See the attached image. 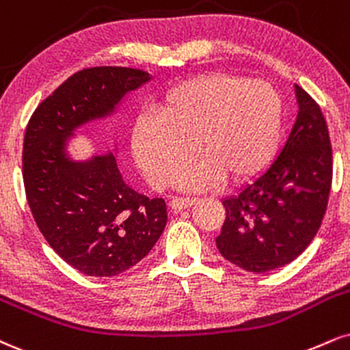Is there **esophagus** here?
<instances>
[{"mask_svg":"<svg viewBox=\"0 0 350 350\" xmlns=\"http://www.w3.org/2000/svg\"><path fill=\"white\" fill-rule=\"evenodd\" d=\"M197 202L196 197H172L170 200V205L172 210H176V212H179V210L183 208H189L191 205H193Z\"/></svg>","mask_w":350,"mask_h":350,"instance_id":"obj_1","label":"esophagus"}]
</instances>
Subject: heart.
I'll use <instances>...</instances> for the list:
<instances>
[{
    "instance_id": "b5f03b06",
    "label": "heart",
    "mask_w": 350,
    "mask_h": 350,
    "mask_svg": "<svg viewBox=\"0 0 350 350\" xmlns=\"http://www.w3.org/2000/svg\"><path fill=\"white\" fill-rule=\"evenodd\" d=\"M282 130V100L271 84L225 73L178 84L159 116L146 113L133 130V153L150 184L167 187L191 156L204 157L179 174L189 189L212 186L218 172L228 180L252 176L269 161Z\"/></svg>"
}]
</instances>
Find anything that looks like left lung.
Wrapping results in <instances>:
<instances>
[{
  "label": "left lung",
  "instance_id": "1",
  "mask_svg": "<svg viewBox=\"0 0 350 350\" xmlns=\"http://www.w3.org/2000/svg\"><path fill=\"white\" fill-rule=\"evenodd\" d=\"M298 116L284 148L267 170L226 210L217 247L234 266L254 273L297 259L313 241L326 213L332 180V150L321 109L295 84Z\"/></svg>",
  "mask_w": 350,
  "mask_h": 350
}]
</instances>
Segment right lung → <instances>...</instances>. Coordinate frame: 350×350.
Here are the masks:
<instances>
[{"mask_svg":"<svg viewBox=\"0 0 350 350\" xmlns=\"http://www.w3.org/2000/svg\"><path fill=\"white\" fill-rule=\"evenodd\" d=\"M150 79L124 66L84 68L42 100L27 124L23 179L33 220L52 250L86 275L133 267L166 226V202L129 187L112 153L86 161L66 153L75 130L111 116L129 91Z\"/></svg>","mask_w":350,"mask_h":350,"instance_id":"add662e5","label":"right lung"}]
</instances>
